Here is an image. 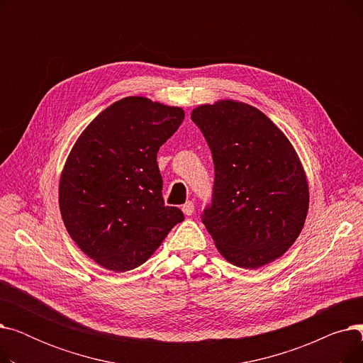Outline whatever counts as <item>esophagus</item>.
<instances>
[{"label":"esophagus","mask_w":363,"mask_h":363,"mask_svg":"<svg viewBox=\"0 0 363 363\" xmlns=\"http://www.w3.org/2000/svg\"><path fill=\"white\" fill-rule=\"evenodd\" d=\"M182 212H184L185 216H191L194 213V203L193 201H186L182 206Z\"/></svg>","instance_id":"1"}]
</instances>
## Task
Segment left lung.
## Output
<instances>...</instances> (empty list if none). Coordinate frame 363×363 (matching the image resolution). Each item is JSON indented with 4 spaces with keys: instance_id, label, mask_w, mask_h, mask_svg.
<instances>
[{
    "instance_id": "obj_1",
    "label": "left lung",
    "mask_w": 363,
    "mask_h": 363,
    "mask_svg": "<svg viewBox=\"0 0 363 363\" xmlns=\"http://www.w3.org/2000/svg\"><path fill=\"white\" fill-rule=\"evenodd\" d=\"M212 151V203L201 215L219 253L256 269L297 240L309 208V185L284 132L256 107L220 100L193 110Z\"/></svg>"
}]
</instances>
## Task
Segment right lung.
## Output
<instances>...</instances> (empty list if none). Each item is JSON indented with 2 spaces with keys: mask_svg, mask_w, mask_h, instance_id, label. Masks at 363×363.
Wrapping results in <instances>:
<instances>
[{
  "mask_svg": "<svg viewBox=\"0 0 363 363\" xmlns=\"http://www.w3.org/2000/svg\"><path fill=\"white\" fill-rule=\"evenodd\" d=\"M184 116L181 107L126 97L74 143L60 177V212L72 240L103 268H137L184 220L178 207L164 206L157 164Z\"/></svg>",
  "mask_w": 363,
  "mask_h": 363,
  "instance_id": "obj_1",
  "label": "right lung"
}]
</instances>
